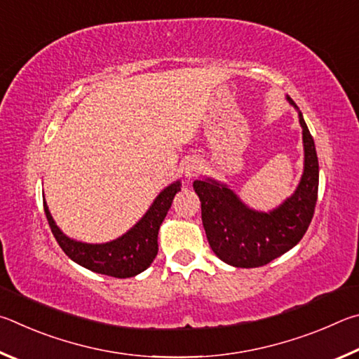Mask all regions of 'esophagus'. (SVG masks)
I'll return each instance as SVG.
<instances>
[{
    "instance_id": "34e87169",
    "label": "esophagus",
    "mask_w": 359,
    "mask_h": 359,
    "mask_svg": "<svg viewBox=\"0 0 359 359\" xmlns=\"http://www.w3.org/2000/svg\"><path fill=\"white\" fill-rule=\"evenodd\" d=\"M200 172V162L197 159H189L184 163V175L187 178H194V176H197Z\"/></svg>"
}]
</instances>
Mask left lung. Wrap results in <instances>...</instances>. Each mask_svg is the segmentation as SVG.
I'll list each match as a JSON object with an SVG mask.
<instances>
[{
  "mask_svg": "<svg viewBox=\"0 0 359 359\" xmlns=\"http://www.w3.org/2000/svg\"><path fill=\"white\" fill-rule=\"evenodd\" d=\"M293 104V100L288 97ZM304 142V173L298 189L278 210L259 212L241 203L227 186L194 181L202 202V222L219 259L236 268H257L278 259L301 241L309 229L318 196L316 143L299 111Z\"/></svg>",
  "mask_w": 359,
  "mask_h": 359,
  "instance_id": "8db88e82",
  "label": "left lung"
}]
</instances>
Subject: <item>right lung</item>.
<instances>
[{
    "label": "right lung",
    "instance_id": "1",
    "mask_svg": "<svg viewBox=\"0 0 359 359\" xmlns=\"http://www.w3.org/2000/svg\"><path fill=\"white\" fill-rule=\"evenodd\" d=\"M178 191H181L180 181L165 187L157 196L147 215L142 217V221L134 225V229L118 240L105 244H86L71 240L56 227L46 202H43V211L55 240L69 259L94 273L124 279L144 271L156 259L157 233Z\"/></svg>",
    "mask_w": 359,
    "mask_h": 359
}]
</instances>
